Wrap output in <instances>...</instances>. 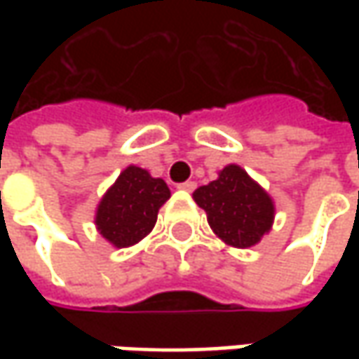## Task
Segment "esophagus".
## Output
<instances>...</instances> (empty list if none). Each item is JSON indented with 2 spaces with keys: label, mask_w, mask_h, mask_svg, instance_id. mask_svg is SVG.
<instances>
[{
  "label": "esophagus",
  "mask_w": 359,
  "mask_h": 359,
  "mask_svg": "<svg viewBox=\"0 0 359 359\" xmlns=\"http://www.w3.org/2000/svg\"><path fill=\"white\" fill-rule=\"evenodd\" d=\"M180 189H184V191H194L196 189V182H184V184H180Z\"/></svg>",
  "instance_id": "esophagus-1"
}]
</instances>
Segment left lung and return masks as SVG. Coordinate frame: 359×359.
<instances>
[{
  "label": "left lung",
  "instance_id": "obj_1",
  "mask_svg": "<svg viewBox=\"0 0 359 359\" xmlns=\"http://www.w3.org/2000/svg\"><path fill=\"white\" fill-rule=\"evenodd\" d=\"M214 233L233 248H252L273 224V200L240 165H226L217 180L194 191Z\"/></svg>",
  "mask_w": 359,
  "mask_h": 359
}]
</instances>
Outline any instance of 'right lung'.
Wrapping results in <instances>:
<instances>
[{
    "mask_svg": "<svg viewBox=\"0 0 359 359\" xmlns=\"http://www.w3.org/2000/svg\"><path fill=\"white\" fill-rule=\"evenodd\" d=\"M170 187L137 165L119 173L95 212L97 231L116 248H130L154 229L159 208L170 200Z\"/></svg>",
    "mask_w": 359,
    "mask_h": 359,
    "instance_id": "obj_1",
    "label": "right lung"
}]
</instances>
